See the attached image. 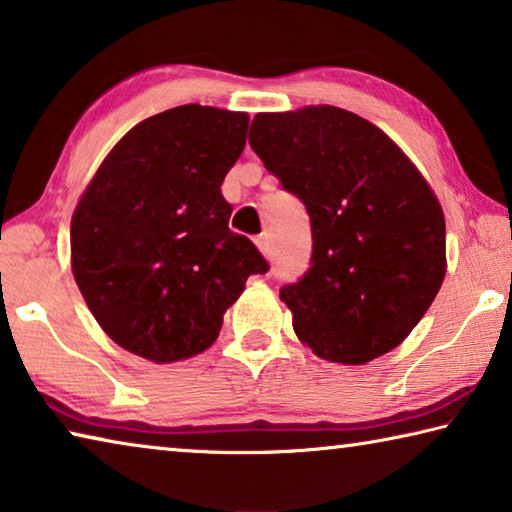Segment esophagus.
Returning a JSON list of instances; mask_svg holds the SVG:
<instances>
[{"mask_svg": "<svg viewBox=\"0 0 512 512\" xmlns=\"http://www.w3.org/2000/svg\"><path fill=\"white\" fill-rule=\"evenodd\" d=\"M256 247H258V251H261L265 258H270V254H272V240H270V236H267V233H261V236L256 238Z\"/></svg>", "mask_w": 512, "mask_h": 512, "instance_id": "34e87169", "label": "esophagus"}]
</instances>
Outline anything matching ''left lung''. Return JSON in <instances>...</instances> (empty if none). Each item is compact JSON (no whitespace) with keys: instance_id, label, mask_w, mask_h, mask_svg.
Returning <instances> with one entry per match:
<instances>
[{"instance_id":"obj_1","label":"left lung","mask_w":512,"mask_h":512,"mask_svg":"<svg viewBox=\"0 0 512 512\" xmlns=\"http://www.w3.org/2000/svg\"><path fill=\"white\" fill-rule=\"evenodd\" d=\"M249 145L311 215V270L281 288L301 345L342 365L401 345L447 274L429 181L379 127L329 104L258 113Z\"/></svg>"}]
</instances>
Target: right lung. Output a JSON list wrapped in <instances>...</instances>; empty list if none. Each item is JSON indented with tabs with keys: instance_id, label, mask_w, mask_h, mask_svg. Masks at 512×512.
Listing matches in <instances>:
<instances>
[{
	"instance_id": "1",
	"label": "right lung",
	"mask_w": 512,
	"mask_h": 512,
	"mask_svg": "<svg viewBox=\"0 0 512 512\" xmlns=\"http://www.w3.org/2000/svg\"><path fill=\"white\" fill-rule=\"evenodd\" d=\"M249 115L186 104L147 117L108 152L72 213V274L104 333L158 365L213 345L249 274L267 263L229 229L220 186Z\"/></svg>"
}]
</instances>
